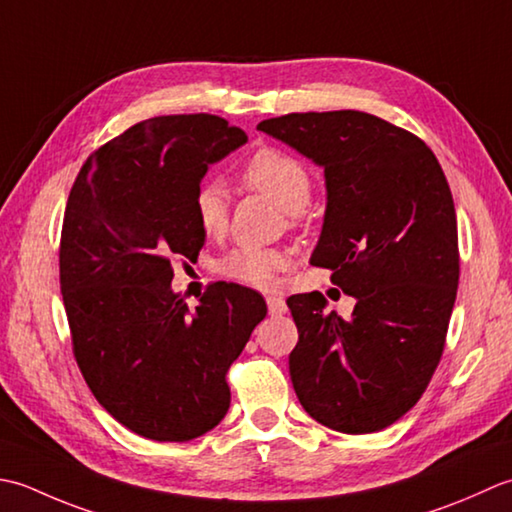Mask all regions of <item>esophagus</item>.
Wrapping results in <instances>:
<instances>
[{"label": "esophagus", "mask_w": 512, "mask_h": 512, "mask_svg": "<svg viewBox=\"0 0 512 512\" xmlns=\"http://www.w3.org/2000/svg\"><path fill=\"white\" fill-rule=\"evenodd\" d=\"M267 309H269V314H271V316H283L285 311H287V305H285V300H283V298H278V296H267Z\"/></svg>", "instance_id": "1"}]
</instances>
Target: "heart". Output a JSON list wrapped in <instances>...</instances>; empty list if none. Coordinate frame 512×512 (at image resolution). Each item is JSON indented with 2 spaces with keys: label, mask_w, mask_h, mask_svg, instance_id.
Returning <instances> with one entry per match:
<instances>
[{
  "label": "heart",
  "mask_w": 512,
  "mask_h": 512,
  "mask_svg": "<svg viewBox=\"0 0 512 512\" xmlns=\"http://www.w3.org/2000/svg\"><path fill=\"white\" fill-rule=\"evenodd\" d=\"M243 181L252 190L269 196L280 210L298 214L311 201V174L296 156L265 148L256 152L243 168ZM194 216L207 236L221 234L227 225V192L218 181H207L194 194ZM289 254L283 249L238 247L229 252L218 269L227 278L258 289L276 285L278 271L289 267Z\"/></svg>",
  "instance_id": "b5f03b06"
}]
</instances>
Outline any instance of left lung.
<instances>
[{
    "instance_id": "1",
    "label": "left lung",
    "mask_w": 512,
    "mask_h": 512,
    "mask_svg": "<svg viewBox=\"0 0 512 512\" xmlns=\"http://www.w3.org/2000/svg\"><path fill=\"white\" fill-rule=\"evenodd\" d=\"M258 130L325 170L311 265L356 298L349 320L320 291L287 298L294 391L333 431L387 429L422 398L444 351L460 280L451 187L429 145L367 112H294Z\"/></svg>"
}]
</instances>
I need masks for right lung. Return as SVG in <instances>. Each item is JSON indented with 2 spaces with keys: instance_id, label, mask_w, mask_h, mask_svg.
<instances>
[{
  "instance_id": "1",
  "label": "right lung",
  "mask_w": 512,
  "mask_h": 512,
  "mask_svg": "<svg viewBox=\"0 0 512 512\" xmlns=\"http://www.w3.org/2000/svg\"><path fill=\"white\" fill-rule=\"evenodd\" d=\"M243 143L214 114L154 117L92 154L68 196L59 283L72 351L103 409L154 442L223 420L229 364L267 316L241 285H212L194 311L170 287L172 258L205 243L192 207L203 176Z\"/></svg>"
}]
</instances>
